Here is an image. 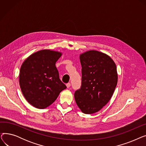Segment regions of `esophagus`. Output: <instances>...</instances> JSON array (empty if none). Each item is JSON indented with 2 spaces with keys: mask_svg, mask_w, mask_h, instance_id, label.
Here are the masks:
<instances>
[{
  "mask_svg": "<svg viewBox=\"0 0 146 146\" xmlns=\"http://www.w3.org/2000/svg\"><path fill=\"white\" fill-rule=\"evenodd\" d=\"M70 86H71V84L70 83H67L66 84V86H67V88H69L70 87Z\"/></svg>",
  "mask_w": 146,
  "mask_h": 146,
  "instance_id": "obj_1",
  "label": "esophagus"
}]
</instances>
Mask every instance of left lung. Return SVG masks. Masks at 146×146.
Instances as JSON below:
<instances>
[{
	"label": "left lung",
	"mask_w": 146,
	"mask_h": 146,
	"mask_svg": "<svg viewBox=\"0 0 146 146\" xmlns=\"http://www.w3.org/2000/svg\"><path fill=\"white\" fill-rule=\"evenodd\" d=\"M82 86L74 93L81 111L92 114L100 111L113 95L118 82L116 64L106 54L89 50L80 54Z\"/></svg>",
	"instance_id": "1"
}]
</instances>
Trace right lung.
Returning a JSON list of instances; mask_svg holds the SVG:
<instances>
[{
  "mask_svg": "<svg viewBox=\"0 0 146 146\" xmlns=\"http://www.w3.org/2000/svg\"><path fill=\"white\" fill-rule=\"evenodd\" d=\"M61 55L62 52L59 51L42 50L32 54L22 64L20 88L26 100L35 108H46L66 88L56 67Z\"/></svg>",
  "mask_w": 146,
  "mask_h": 146,
  "instance_id": "add662e5",
  "label": "right lung"
}]
</instances>
